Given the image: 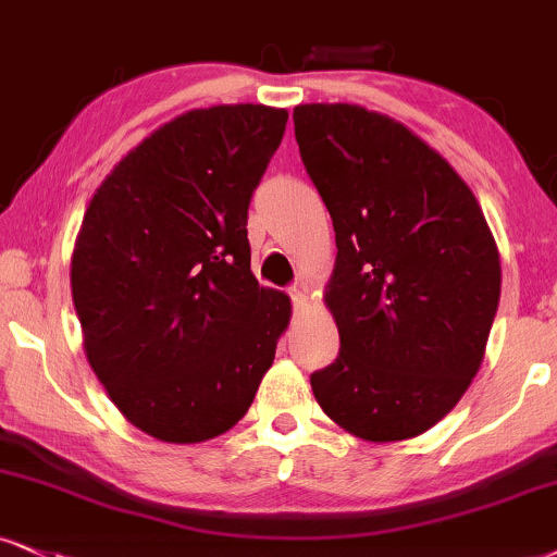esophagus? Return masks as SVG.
<instances>
[{
  "instance_id": "1",
  "label": "esophagus",
  "mask_w": 557,
  "mask_h": 557,
  "mask_svg": "<svg viewBox=\"0 0 557 557\" xmlns=\"http://www.w3.org/2000/svg\"><path fill=\"white\" fill-rule=\"evenodd\" d=\"M289 297H292V305L294 310L301 312L307 307V292L305 286H289Z\"/></svg>"
}]
</instances>
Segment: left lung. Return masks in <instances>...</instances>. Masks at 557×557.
<instances>
[{"label": "left lung", "instance_id": "left-lung-1", "mask_svg": "<svg viewBox=\"0 0 557 557\" xmlns=\"http://www.w3.org/2000/svg\"><path fill=\"white\" fill-rule=\"evenodd\" d=\"M294 134L338 247L325 305L341 354L310 376L314 400L363 442L421 436L483 363L500 297L491 226L455 168L389 115L307 102Z\"/></svg>", "mask_w": 557, "mask_h": 557}]
</instances>
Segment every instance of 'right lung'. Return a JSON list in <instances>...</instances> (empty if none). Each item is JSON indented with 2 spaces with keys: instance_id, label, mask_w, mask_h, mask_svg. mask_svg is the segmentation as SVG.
<instances>
[{
  "instance_id": "1",
  "label": "right lung",
  "mask_w": 557,
  "mask_h": 557,
  "mask_svg": "<svg viewBox=\"0 0 557 557\" xmlns=\"http://www.w3.org/2000/svg\"><path fill=\"white\" fill-rule=\"evenodd\" d=\"M284 108H196L162 123L89 198L72 299L92 372L128 423L168 444L247 413L292 318L250 271L247 206Z\"/></svg>"
}]
</instances>
